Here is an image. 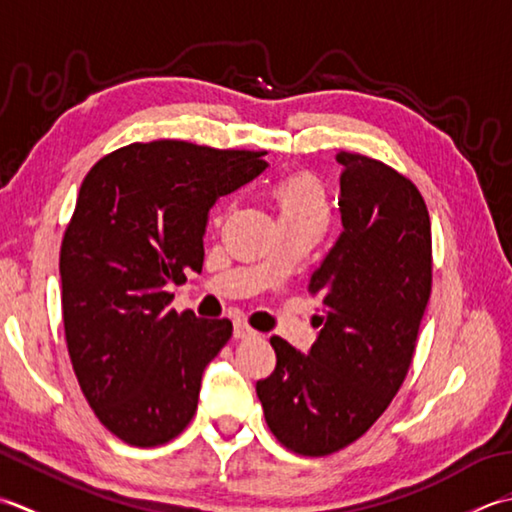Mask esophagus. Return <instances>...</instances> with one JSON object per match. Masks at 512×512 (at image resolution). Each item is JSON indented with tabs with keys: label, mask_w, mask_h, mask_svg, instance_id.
Listing matches in <instances>:
<instances>
[{
	"label": "esophagus",
	"mask_w": 512,
	"mask_h": 512,
	"mask_svg": "<svg viewBox=\"0 0 512 512\" xmlns=\"http://www.w3.org/2000/svg\"><path fill=\"white\" fill-rule=\"evenodd\" d=\"M256 331L252 327H247L243 320H236L234 322V338L236 340H247V338H254Z\"/></svg>",
	"instance_id": "obj_1"
}]
</instances>
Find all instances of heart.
Wrapping results in <instances>:
<instances>
[{"mask_svg": "<svg viewBox=\"0 0 512 512\" xmlns=\"http://www.w3.org/2000/svg\"><path fill=\"white\" fill-rule=\"evenodd\" d=\"M276 196L280 203V216H322L327 218L325 192L318 181L311 176H291L276 187ZM223 212L216 214V223H221Z\"/></svg>", "mask_w": 512, "mask_h": 512, "instance_id": "1", "label": "heart"}]
</instances>
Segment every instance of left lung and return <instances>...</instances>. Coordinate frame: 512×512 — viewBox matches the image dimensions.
Masks as SVG:
<instances>
[{
  "mask_svg": "<svg viewBox=\"0 0 512 512\" xmlns=\"http://www.w3.org/2000/svg\"><path fill=\"white\" fill-rule=\"evenodd\" d=\"M336 161L342 232L309 283L322 329L307 353L271 338L276 369L256 382L271 433L309 457L356 442L387 411L431 296L422 194L369 156L338 152Z\"/></svg>",
  "mask_w": 512,
  "mask_h": 512,
  "instance_id": "obj_1",
  "label": "left lung"
}]
</instances>
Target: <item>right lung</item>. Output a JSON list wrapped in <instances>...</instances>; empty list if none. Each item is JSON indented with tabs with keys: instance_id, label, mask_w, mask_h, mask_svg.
<instances>
[{
	"instance_id": "add662e5",
	"label": "right lung",
	"mask_w": 512,
	"mask_h": 512,
	"mask_svg": "<svg viewBox=\"0 0 512 512\" xmlns=\"http://www.w3.org/2000/svg\"><path fill=\"white\" fill-rule=\"evenodd\" d=\"M263 154L132 143L81 183L59 256L66 342L88 404L123 442L165 444L196 413L232 322L176 314L168 289L201 274L210 210L269 168Z\"/></svg>"
}]
</instances>
